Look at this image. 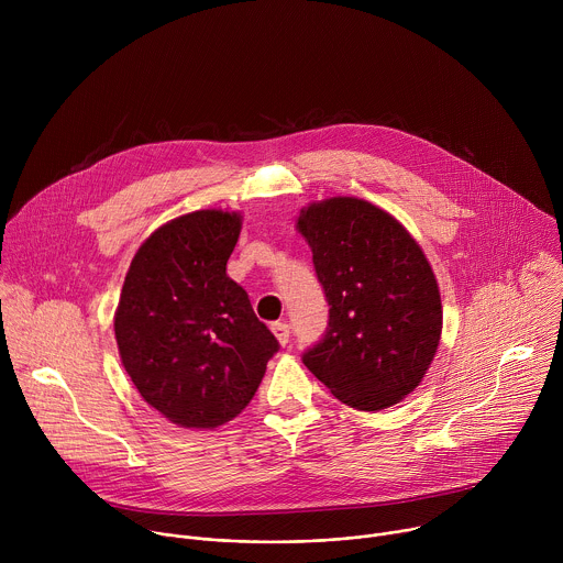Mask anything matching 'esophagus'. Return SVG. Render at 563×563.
<instances>
[{
	"mask_svg": "<svg viewBox=\"0 0 563 563\" xmlns=\"http://www.w3.org/2000/svg\"><path fill=\"white\" fill-rule=\"evenodd\" d=\"M272 332H274V336L278 339V343H280V345H287V343H289L291 330H289V325H287V323H283V320H278V323H274V325H272Z\"/></svg>",
	"mask_w": 563,
	"mask_h": 563,
	"instance_id": "1",
	"label": "esophagus"
}]
</instances>
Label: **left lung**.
<instances>
[{
    "label": "left lung",
    "mask_w": 563,
    "mask_h": 563,
    "mask_svg": "<svg viewBox=\"0 0 563 563\" xmlns=\"http://www.w3.org/2000/svg\"><path fill=\"white\" fill-rule=\"evenodd\" d=\"M298 231L330 305L328 330L302 363L350 408L398 404L421 383L441 339L428 258L404 224L358 198L313 202Z\"/></svg>",
    "instance_id": "left-lung-1"
}]
</instances>
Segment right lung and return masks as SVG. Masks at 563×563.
<instances>
[{"label": "right lung", "instance_id": "add662e5", "mask_svg": "<svg viewBox=\"0 0 563 563\" xmlns=\"http://www.w3.org/2000/svg\"><path fill=\"white\" fill-rule=\"evenodd\" d=\"M240 216L205 209L153 231L115 311L122 365L151 408L211 430L247 408L280 350L247 291L227 276Z\"/></svg>", "mask_w": 563, "mask_h": 563}]
</instances>
